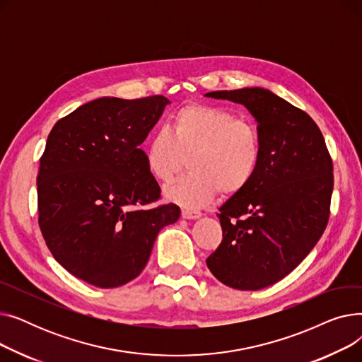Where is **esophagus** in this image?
Returning <instances> with one entry per match:
<instances>
[{
  "label": "esophagus",
  "mask_w": 362,
  "mask_h": 362,
  "mask_svg": "<svg viewBox=\"0 0 362 362\" xmlns=\"http://www.w3.org/2000/svg\"><path fill=\"white\" fill-rule=\"evenodd\" d=\"M182 217L186 218V220H195V218L201 217V213L194 211V210H187V208H183V210H182Z\"/></svg>",
  "instance_id": "1"
}]
</instances>
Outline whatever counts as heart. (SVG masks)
Returning <instances> with one entry per match:
<instances>
[{
    "mask_svg": "<svg viewBox=\"0 0 362 362\" xmlns=\"http://www.w3.org/2000/svg\"><path fill=\"white\" fill-rule=\"evenodd\" d=\"M257 127L232 111L189 104L171 117L167 130H158L144 149L148 173L170 183L189 158L192 173L165 189L167 199L197 210L210 204L218 191L235 195L248 186L261 161Z\"/></svg>",
    "mask_w": 362,
    "mask_h": 362,
    "instance_id": "1",
    "label": "heart"
}]
</instances>
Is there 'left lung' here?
I'll return each instance as SVG.
<instances>
[{
  "label": "left lung",
  "mask_w": 362,
  "mask_h": 362,
  "mask_svg": "<svg viewBox=\"0 0 362 362\" xmlns=\"http://www.w3.org/2000/svg\"><path fill=\"white\" fill-rule=\"evenodd\" d=\"M255 117L261 161L252 182L220 206L223 240L206 258L226 286L258 291L281 280L320 240L330 216L333 163L305 111L262 88L208 92Z\"/></svg>",
  "instance_id": "left-lung-1"
}]
</instances>
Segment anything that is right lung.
Returning <instances> with one entry per match:
<instances>
[{
    "label": "right lung",
    "instance_id": "right-lung-1",
    "mask_svg": "<svg viewBox=\"0 0 362 362\" xmlns=\"http://www.w3.org/2000/svg\"><path fill=\"white\" fill-rule=\"evenodd\" d=\"M170 101L104 97L49 132L40 160L37 223L52 257L74 277L110 289L138 277L176 204L152 205L161 189L139 145Z\"/></svg>",
    "mask_w": 362,
    "mask_h": 362
}]
</instances>
